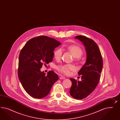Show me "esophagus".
I'll return each mask as SVG.
<instances>
[{"instance_id":"obj_1","label":"esophagus","mask_w":120,"mask_h":120,"mask_svg":"<svg viewBox=\"0 0 120 120\" xmlns=\"http://www.w3.org/2000/svg\"><path fill=\"white\" fill-rule=\"evenodd\" d=\"M60 80H64V79H65V77H64V76H60Z\"/></svg>"}]
</instances>
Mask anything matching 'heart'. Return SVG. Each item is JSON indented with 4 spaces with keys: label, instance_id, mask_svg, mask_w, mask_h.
<instances>
[{
    "label": "heart",
    "instance_id": "b5f03b06",
    "mask_svg": "<svg viewBox=\"0 0 120 120\" xmlns=\"http://www.w3.org/2000/svg\"><path fill=\"white\" fill-rule=\"evenodd\" d=\"M67 49L69 51L75 58L77 61H80V57L83 54L82 50L80 47L76 45H71L66 47ZM62 50L61 48H58L55 51L54 53V58L56 60H59L62 58ZM57 69L60 72L65 75H69L71 71L76 69L75 66L72 64H65L58 65L56 67Z\"/></svg>",
    "mask_w": 120,
    "mask_h": 120
}]
</instances>
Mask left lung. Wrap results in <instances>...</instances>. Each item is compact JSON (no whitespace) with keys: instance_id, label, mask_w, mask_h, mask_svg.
I'll use <instances>...</instances> for the list:
<instances>
[{"instance_id":"8db88e82","label":"left lung","mask_w":120,"mask_h":120,"mask_svg":"<svg viewBox=\"0 0 120 120\" xmlns=\"http://www.w3.org/2000/svg\"><path fill=\"white\" fill-rule=\"evenodd\" d=\"M76 39L84 44L86 51V62L78 73L81 81L70 78L72 86L70 94L73 98L81 99L87 97L94 90L100 80L103 67L100 51L94 41L84 36H77Z\"/></svg>"}]
</instances>
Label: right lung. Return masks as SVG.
Returning a JSON list of instances; mask_svg holds the SVG:
<instances>
[{
	"label": "right lung",
	"instance_id": "obj_1",
	"mask_svg": "<svg viewBox=\"0 0 120 120\" xmlns=\"http://www.w3.org/2000/svg\"><path fill=\"white\" fill-rule=\"evenodd\" d=\"M61 43L47 36H39L29 40L19 56L18 76L25 91L34 98H41L49 94L58 79V75L50 71L47 75L41 72L43 64L52 62L56 47Z\"/></svg>",
	"mask_w": 120,
	"mask_h": 120
}]
</instances>
